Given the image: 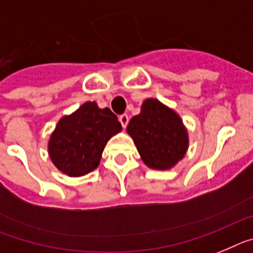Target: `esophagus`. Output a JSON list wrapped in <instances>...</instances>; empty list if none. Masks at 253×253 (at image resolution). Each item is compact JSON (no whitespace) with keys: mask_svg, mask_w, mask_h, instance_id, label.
Segmentation results:
<instances>
[{"mask_svg":"<svg viewBox=\"0 0 253 253\" xmlns=\"http://www.w3.org/2000/svg\"><path fill=\"white\" fill-rule=\"evenodd\" d=\"M128 121H129V118L127 114H122V116H120V122L124 128H126L127 127V125H128Z\"/></svg>","mask_w":253,"mask_h":253,"instance_id":"obj_1","label":"esophagus"}]
</instances>
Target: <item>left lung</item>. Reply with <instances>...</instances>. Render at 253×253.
I'll use <instances>...</instances> for the list:
<instances>
[{"instance_id": "left-lung-1", "label": "left lung", "mask_w": 253, "mask_h": 253, "mask_svg": "<svg viewBox=\"0 0 253 253\" xmlns=\"http://www.w3.org/2000/svg\"><path fill=\"white\" fill-rule=\"evenodd\" d=\"M127 132L149 168H172L188 148L187 129L179 116L157 99L142 103L140 114L129 121Z\"/></svg>"}]
</instances>
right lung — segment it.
I'll use <instances>...</instances> for the list:
<instances>
[{
  "mask_svg": "<svg viewBox=\"0 0 253 253\" xmlns=\"http://www.w3.org/2000/svg\"><path fill=\"white\" fill-rule=\"evenodd\" d=\"M122 126L109 108L86 102L76 112L61 118L48 142L50 160L61 172L80 177L99 166L102 153Z\"/></svg>",
  "mask_w": 253,
  "mask_h": 253,
  "instance_id": "add662e5",
  "label": "right lung"
}]
</instances>
